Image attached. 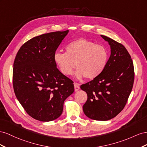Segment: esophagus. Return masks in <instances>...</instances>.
<instances>
[{
	"mask_svg": "<svg viewBox=\"0 0 147 147\" xmlns=\"http://www.w3.org/2000/svg\"><path fill=\"white\" fill-rule=\"evenodd\" d=\"M74 90L75 92H77L79 89H80V87H79V84L78 83H74Z\"/></svg>",
	"mask_w": 147,
	"mask_h": 147,
	"instance_id": "1",
	"label": "esophagus"
}]
</instances>
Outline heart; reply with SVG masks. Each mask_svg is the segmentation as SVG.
<instances>
[{
    "mask_svg": "<svg viewBox=\"0 0 147 147\" xmlns=\"http://www.w3.org/2000/svg\"><path fill=\"white\" fill-rule=\"evenodd\" d=\"M108 54L107 49L93 42L80 39L69 43L66 52H56L53 59L61 72L69 76L76 66L75 77L92 79L98 77L105 68Z\"/></svg>",
    "mask_w": 147,
    "mask_h": 147,
    "instance_id": "heart-1",
    "label": "heart"
}]
</instances>
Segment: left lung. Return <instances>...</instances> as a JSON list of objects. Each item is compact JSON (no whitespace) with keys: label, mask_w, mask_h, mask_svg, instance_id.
I'll list each match as a JSON object with an SVG mask.
<instances>
[{"label":"left lung","mask_w":147,"mask_h":147,"mask_svg":"<svg viewBox=\"0 0 147 147\" xmlns=\"http://www.w3.org/2000/svg\"><path fill=\"white\" fill-rule=\"evenodd\" d=\"M110 46L111 55L105 68L97 78L81 89L87 94L82 108L86 116L97 121H108L123 110L132 89L133 62L121 44L101 35Z\"/></svg>","instance_id":"8db88e82"}]
</instances>
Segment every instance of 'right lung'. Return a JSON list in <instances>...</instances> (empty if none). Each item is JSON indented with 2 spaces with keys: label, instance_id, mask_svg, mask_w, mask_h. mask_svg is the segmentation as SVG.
<instances>
[{
  "label": "right lung",
  "instance_id": "right-lung-1",
  "mask_svg": "<svg viewBox=\"0 0 147 147\" xmlns=\"http://www.w3.org/2000/svg\"><path fill=\"white\" fill-rule=\"evenodd\" d=\"M69 31L36 36L24 44L13 63L16 98L34 119L49 122L61 116L65 100L74 91L73 81L57 68L53 55Z\"/></svg>",
  "mask_w": 147,
  "mask_h": 147
}]
</instances>
